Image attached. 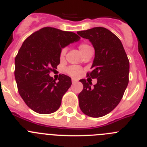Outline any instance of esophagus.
<instances>
[{
    "mask_svg": "<svg viewBox=\"0 0 147 147\" xmlns=\"http://www.w3.org/2000/svg\"><path fill=\"white\" fill-rule=\"evenodd\" d=\"M78 82L77 80H76V79H72V83L73 84H74V83H76Z\"/></svg>",
    "mask_w": 147,
    "mask_h": 147,
    "instance_id": "1",
    "label": "esophagus"
}]
</instances>
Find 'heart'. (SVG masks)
Instances as JSON below:
<instances>
[{
	"label": "heart",
	"instance_id": "1",
	"mask_svg": "<svg viewBox=\"0 0 147 147\" xmlns=\"http://www.w3.org/2000/svg\"><path fill=\"white\" fill-rule=\"evenodd\" d=\"M90 48H91V47H90L89 45L85 43H82L80 45L79 49H80V51H81L82 54H83L88 49H90ZM66 51H67V49H62V51H61L60 53L61 58L64 57L65 55L66 54ZM67 73L69 75H71V76L76 77V76H79L80 74H81V70H80L78 67H76V66H71V67H69L67 69Z\"/></svg>",
	"mask_w": 147,
	"mask_h": 147
}]
</instances>
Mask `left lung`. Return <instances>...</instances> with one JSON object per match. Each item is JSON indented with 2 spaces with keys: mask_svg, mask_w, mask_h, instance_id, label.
I'll return each mask as SVG.
<instances>
[{
  "mask_svg": "<svg viewBox=\"0 0 147 147\" xmlns=\"http://www.w3.org/2000/svg\"><path fill=\"white\" fill-rule=\"evenodd\" d=\"M77 34L88 39L95 49L91 72L87 76L97 79L91 82L80 80L83 90L79 94V105L83 113L93 118L110 113L119 104L129 82V62L121 40L110 30L95 27Z\"/></svg>",
  "mask_w": 147,
  "mask_h": 147,
  "instance_id": "obj_1",
  "label": "left lung"
}]
</instances>
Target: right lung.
Wrapping results in <instances>:
<instances>
[{"label":"right lung","mask_w":147,"mask_h":147,"mask_svg":"<svg viewBox=\"0 0 147 147\" xmlns=\"http://www.w3.org/2000/svg\"><path fill=\"white\" fill-rule=\"evenodd\" d=\"M80 40L74 32L45 27L23 42L15 57V77L20 96L34 112L49 114L59 108L71 79L62 74L55 82L49 74L59 64L62 49Z\"/></svg>","instance_id":"obj_1"}]
</instances>
